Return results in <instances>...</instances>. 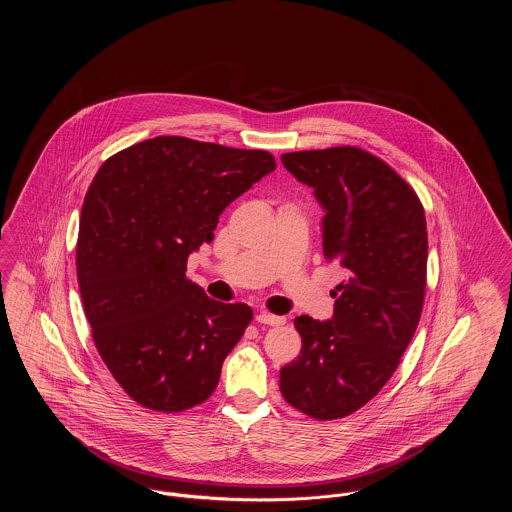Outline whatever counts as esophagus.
<instances>
[{"label":"esophagus","instance_id":"34e87169","mask_svg":"<svg viewBox=\"0 0 512 512\" xmlns=\"http://www.w3.org/2000/svg\"><path fill=\"white\" fill-rule=\"evenodd\" d=\"M256 321L258 323H264V325H284L286 323V319L284 317H280V315H272V313H268V311H260L258 315H256Z\"/></svg>","mask_w":512,"mask_h":512}]
</instances>
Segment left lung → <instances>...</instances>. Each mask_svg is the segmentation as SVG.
<instances>
[{
    "instance_id": "8db88e82",
    "label": "left lung",
    "mask_w": 512,
    "mask_h": 512,
    "mask_svg": "<svg viewBox=\"0 0 512 512\" xmlns=\"http://www.w3.org/2000/svg\"><path fill=\"white\" fill-rule=\"evenodd\" d=\"M325 211L323 256L347 272L333 317L293 319L303 347L280 370L288 404L315 420L357 412L388 382L424 305L428 230L418 195L382 159L343 146L282 155Z\"/></svg>"
}]
</instances>
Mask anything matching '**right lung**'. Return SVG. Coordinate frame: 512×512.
<instances>
[{"mask_svg":"<svg viewBox=\"0 0 512 512\" xmlns=\"http://www.w3.org/2000/svg\"><path fill=\"white\" fill-rule=\"evenodd\" d=\"M276 161L262 149L159 136L98 169L80 215L76 274L94 345L118 384L155 412H183L217 388L252 321L185 278L222 211Z\"/></svg>","mask_w":512,"mask_h":512,"instance_id":"obj_1","label":"right lung"}]
</instances>
